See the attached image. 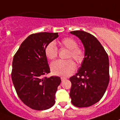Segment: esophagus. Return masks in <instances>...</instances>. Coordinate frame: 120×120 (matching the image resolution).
I'll use <instances>...</instances> for the list:
<instances>
[{
	"mask_svg": "<svg viewBox=\"0 0 120 120\" xmlns=\"http://www.w3.org/2000/svg\"><path fill=\"white\" fill-rule=\"evenodd\" d=\"M61 80H62V82H63L64 80H66V79H67L66 78H65V77H61Z\"/></svg>",
	"mask_w": 120,
	"mask_h": 120,
	"instance_id": "1",
	"label": "esophagus"
}]
</instances>
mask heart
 <instances>
[{"label": "heart", "mask_w": 120, "mask_h": 120, "mask_svg": "<svg viewBox=\"0 0 120 120\" xmlns=\"http://www.w3.org/2000/svg\"><path fill=\"white\" fill-rule=\"evenodd\" d=\"M60 45L63 47L69 49L67 58L72 57L78 63L82 62L83 60L85 53L83 49L77 46L78 44L75 39L71 37H66L60 41ZM45 53L46 58L50 60L55 59L58 56V48L54 42L48 43L45 48ZM76 69L75 63L72 59L58 60L52 62L51 70L54 75L61 77H68L72 75Z\"/></svg>", "instance_id": "obj_1"}]
</instances>
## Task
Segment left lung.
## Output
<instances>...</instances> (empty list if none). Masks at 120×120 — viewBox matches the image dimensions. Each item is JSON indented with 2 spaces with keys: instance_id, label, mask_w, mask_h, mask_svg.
I'll return each mask as SVG.
<instances>
[{
  "instance_id": "8db88e82",
  "label": "left lung",
  "mask_w": 120,
  "mask_h": 120,
  "mask_svg": "<svg viewBox=\"0 0 120 120\" xmlns=\"http://www.w3.org/2000/svg\"><path fill=\"white\" fill-rule=\"evenodd\" d=\"M71 34L80 38L85 48V58L75 75L70 78V97L78 107L91 106L101 100L109 83V57L94 35L83 30Z\"/></svg>"
}]
</instances>
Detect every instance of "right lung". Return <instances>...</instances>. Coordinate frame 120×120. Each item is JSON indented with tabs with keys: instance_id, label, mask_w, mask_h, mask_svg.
Segmentation results:
<instances>
[{
	"instance_id": "add662e5",
	"label": "right lung",
	"mask_w": 120,
	"mask_h": 120,
	"mask_svg": "<svg viewBox=\"0 0 120 120\" xmlns=\"http://www.w3.org/2000/svg\"><path fill=\"white\" fill-rule=\"evenodd\" d=\"M57 37L58 33L31 34L13 57L11 79L16 93L24 104L34 110L48 109L55 103L61 80L56 76L45 77L50 72L45 48Z\"/></svg>"
}]
</instances>
